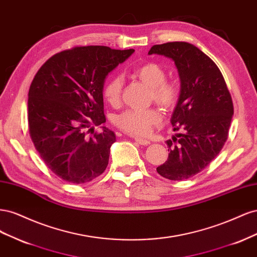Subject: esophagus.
Returning a JSON list of instances; mask_svg holds the SVG:
<instances>
[{
    "instance_id": "34e87169",
    "label": "esophagus",
    "mask_w": 257,
    "mask_h": 257,
    "mask_svg": "<svg viewBox=\"0 0 257 257\" xmlns=\"http://www.w3.org/2000/svg\"><path fill=\"white\" fill-rule=\"evenodd\" d=\"M134 139H135V142H136L137 144L142 145V146H148V145H150V142L147 141V139H144V138H141V137H135Z\"/></svg>"
}]
</instances>
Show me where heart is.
Instances as JSON below:
<instances>
[{
	"mask_svg": "<svg viewBox=\"0 0 257 257\" xmlns=\"http://www.w3.org/2000/svg\"><path fill=\"white\" fill-rule=\"evenodd\" d=\"M134 76L150 88V100L166 111L175 109L180 99V87L175 81L166 80L167 74L164 67L154 62H148L135 69ZM122 90L121 77L112 76L104 84L103 97L108 104L115 106L120 103ZM161 120L162 115L157 108H148L124 110L114 115L113 123L116 127L130 135L143 136L160 124Z\"/></svg>",
	"mask_w": 257,
	"mask_h": 257,
	"instance_id": "obj_1",
	"label": "heart"
}]
</instances>
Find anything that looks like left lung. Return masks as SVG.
Masks as SVG:
<instances>
[{
  "label": "left lung",
  "mask_w": 257,
  "mask_h": 257,
  "mask_svg": "<svg viewBox=\"0 0 257 257\" xmlns=\"http://www.w3.org/2000/svg\"><path fill=\"white\" fill-rule=\"evenodd\" d=\"M148 53L173 59L180 76L181 94L172 124L181 133L166 142L168 159L157 172L169 180H184L204 170L226 143L232 99L219 67L194 45H154Z\"/></svg>",
  "instance_id": "left-lung-1"
}]
</instances>
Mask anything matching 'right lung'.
I'll return each instance as SVG.
<instances>
[{
  "mask_svg": "<svg viewBox=\"0 0 257 257\" xmlns=\"http://www.w3.org/2000/svg\"><path fill=\"white\" fill-rule=\"evenodd\" d=\"M133 52L74 47L54 54L36 73L29 90V133L45 164L62 180L87 183L105 172L115 135L92 125L106 121V76Z\"/></svg>",
  "mask_w": 257,
  "mask_h": 257,
  "instance_id": "obj_1",
  "label": "right lung"
}]
</instances>
